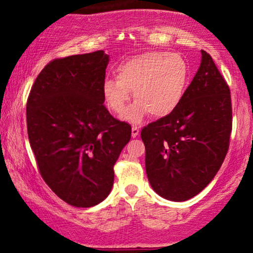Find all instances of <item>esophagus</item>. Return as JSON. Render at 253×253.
<instances>
[{
    "mask_svg": "<svg viewBox=\"0 0 253 253\" xmlns=\"http://www.w3.org/2000/svg\"><path fill=\"white\" fill-rule=\"evenodd\" d=\"M138 135H139V127L133 126L132 127V136L133 138H136Z\"/></svg>",
    "mask_w": 253,
    "mask_h": 253,
    "instance_id": "1",
    "label": "esophagus"
}]
</instances>
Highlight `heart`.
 <instances>
[{
	"label": "heart",
	"mask_w": 253,
	"mask_h": 253,
	"mask_svg": "<svg viewBox=\"0 0 253 253\" xmlns=\"http://www.w3.org/2000/svg\"><path fill=\"white\" fill-rule=\"evenodd\" d=\"M189 77V65L179 54L145 52L118 66L117 78L103 82L102 95L107 107L117 115H123L134 92L137 102L124 119L140 123L149 113L153 118L172 114L184 97Z\"/></svg>",
	"instance_id": "b5f03b06"
}]
</instances>
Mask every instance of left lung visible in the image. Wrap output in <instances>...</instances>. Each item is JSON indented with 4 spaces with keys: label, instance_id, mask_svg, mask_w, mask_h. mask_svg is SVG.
Instances as JSON below:
<instances>
[{
    "label": "left lung",
    "instance_id": "1",
    "mask_svg": "<svg viewBox=\"0 0 253 253\" xmlns=\"http://www.w3.org/2000/svg\"><path fill=\"white\" fill-rule=\"evenodd\" d=\"M172 114L141 129L151 187L170 201H187L210 184L227 155L232 132L231 91L211 54Z\"/></svg>",
    "mask_w": 253,
    "mask_h": 253
}]
</instances>
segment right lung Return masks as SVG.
Here are the masks:
<instances>
[{
  "label": "right lung",
  "mask_w": 253,
  "mask_h": 253,
  "mask_svg": "<svg viewBox=\"0 0 253 253\" xmlns=\"http://www.w3.org/2000/svg\"><path fill=\"white\" fill-rule=\"evenodd\" d=\"M108 62L102 50L51 60L27 98L28 139L40 175L74 207H92L109 195L114 164L132 133L103 104Z\"/></svg>",
  "instance_id": "right-lung-1"
}]
</instances>
